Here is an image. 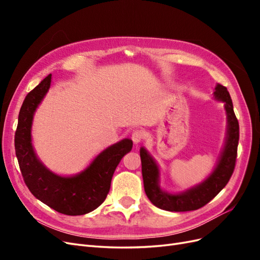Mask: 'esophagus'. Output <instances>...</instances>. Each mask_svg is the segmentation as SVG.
Instances as JSON below:
<instances>
[{"mask_svg":"<svg viewBox=\"0 0 260 260\" xmlns=\"http://www.w3.org/2000/svg\"><path fill=\"white\" fill-rule=\"evenodd\" d=\"M144 138H145V132L143 130H135L131 135V139L135 144H139L140 142H142Z\"/></svg>","mask_w":260,"mask_h":260,"instance_id":"1","label":"esophagus"}]
</instances>
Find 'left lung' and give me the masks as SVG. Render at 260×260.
<instances>
[{"instance_id": "1", "label": "left lung", "mask_w": 260, "mask_h": 260, "mask_svg": "<svg viewBox=\"0 0 260 260\" xmlns=\"http://www.w3.org/2000/svg\"><path fill=\"white\" fill-rule=\"evenodd\" d=\"M214 98L224 103L228 123L226 137L215 169L203 182L181 193L172 194L164 191L159 184L158 165L145 147L140 148L144 191L148 200L156 207L168 211L196 210L205 206L229 182L237 160L240 137L239 121L235 117L232 100L225 86L218 83L215 88Z\"/></svg>"}]
</instances>
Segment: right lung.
<instances>
[{
    "label": "right lung",
    "instance_id": "right-lung-1",
    "mask_svg": "<svg viewBox=\"0 0 260 260\" xmlns=\"http://www.w3.org/2000/svg\"><path fill=\"white\" fill-rule=\"evenodd\" d=\"M51 81L52 75H49L23 101L15 133V151L22 178L34 196L60 214L85 215L105 201L118 164L131 151L133 143L130 139H123L106 147L75 176H59L46 168L35 152L31 128L35 113L49 92Z\"/></svg>",
    "mask_w": 260,
    "mask_h": 260
}]
</instances>
